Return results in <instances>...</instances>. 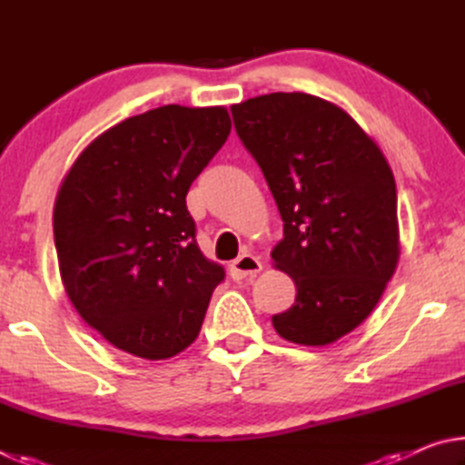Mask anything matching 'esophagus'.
<instances>
[{
	"instance_id": "1",
	"label": "esophagus",
	"mask_w": 465,
	"mask_h": 465,
	"mask_svg": "<svg viewBox=\"0 0 465 465\" xmlns=\"http://www.w3.org/2000/svg\"><path fill=\"white\" fill-rule=\"evenodd\" d=\"M261 271H262V262L258 261L256 256L248 254V252H243L242 256L235 258V261L232 262V266H230V274H232L233 281H242V279H246V277H254V274L261 272Z\"/></svg>"
}]
</instances>
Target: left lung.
I'll return each instance as SVG.
<instances>
[{"instance_id": "1", "label": "left lung", "mask_w": 465, "mask_h": 465, "mask_svg": "<svg viewBox=\"0 0 465 465\" xmlns=\"http://www.w3.org/2000/svg\"><path fill=\"white\" fill-rule=\"evenodd\" d=\"M233 127L282 219L271 256L297 297L272 326L289 342L324 346L349 334L396 271L398 196L380 147L318 96L274 92L232 106Z\"/></svg>"}]
</instances>
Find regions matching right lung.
I'll list each match as a JSON object with an SVG mask.
<instances>
[{
  "label": "right lung",
  "mask_w": 465,
  "mask_h": 465,
  "mask_svg": "<svg viewBox=\"0 0 465 465\" xmlns=\"http://www.w3.org/2000/svg\"><path fill=\"white\" fill-rule=\"evenodd\" d=\"M230 131L223 106L147 110L94 139L63 180L53 211L63 285L116 349L160 361L199 336L225 272L196 243L186 193Z\"/></svg>",
  "instance_id": "right-lung-1"
}]
</instances>
